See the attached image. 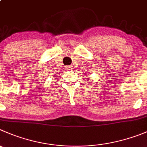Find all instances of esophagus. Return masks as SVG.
I'll use <instances>...</instances> for the list:
<instances>
[{
	"instance_id": "esophagus-1",
	"label": "esophagus",
	"mask_w": 147,
	"mask_h": 147,
	"mask_svg": "<svg viewBox=\"0 0 147 147\" xmlns=\"http://www.w3.org/2000/svg\"><path fill=\"white\" fill-rule=\"evenodd\" d=\"M67 69H68V71H71V70H72V67H71V65H69V66L67 67Z\"/></svg>"
}]
</instances>
